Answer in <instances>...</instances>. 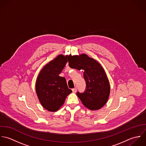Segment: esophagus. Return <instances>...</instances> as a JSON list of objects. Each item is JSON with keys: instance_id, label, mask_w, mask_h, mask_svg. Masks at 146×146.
<instances>
[{"instance_id": "34e87169", "label": "esophagus", "mask_w": 146, "mask_h": 146, "mask_svg": "<svg viewBox=\"0 0 146 146\" xmlns=\"http://www.w3.org/2000/svg\"><path fill=\"white\" fill-rule=\"evenodd\" d=\"M72 91H73V92H74V93L76 92V91H77V88H73V89H72Z\"/></svg>"}]
</instances>
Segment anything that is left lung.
<instances>
[{
	"label": "left lung",
	"mask_w": 146,
	"mask_h": 146,
	"mask_svg": "<svg viewBox=\"0 0 146 146\" xmlns=\"http://www.w3.org/2000/svg\"><path fill=\"white\" fill-rule=\"evenodd\" d=\"M68 60L70 68L84 70L86 90L83 93L77 92L84 106L92 111L102 108L108 100L111 88L107 76L101 64L85 54L70 55Z\"/></svg>",
	"instance_id": "obj_1"
}]
</instances>
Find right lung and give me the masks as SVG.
Returning <instances> with one entry per match:
<instances>
[{"mask_svg": "<svg viewBox=\"0 0 146 146\" xmlns=\"http://www.w3.org/2000/svg\"><path fill=\"white\" fill-rule=\"evenodd\" d=\"M67 58L68 55H59L41 69L36 78L37 96L43 107L50 112L58 111L66 96L72 92L68 88L65 78L59 76Z\"/></svg>", "mask_w": 146, "mask_h": 146, "instance_id": "add662e5", "label": "right lung"}]
</instances>
